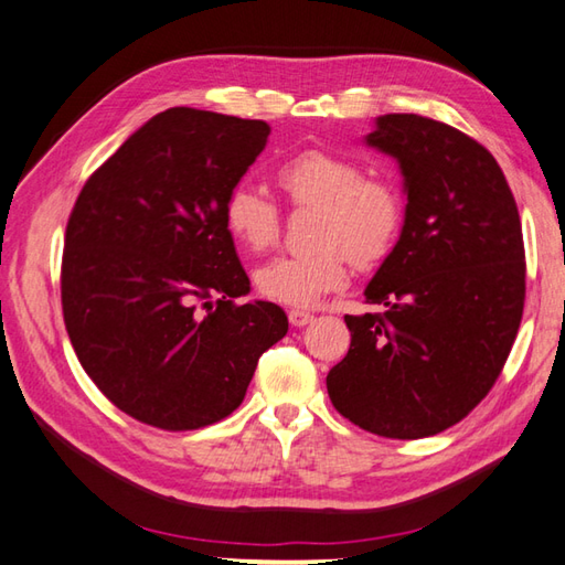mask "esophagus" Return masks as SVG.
I'll return each mask as SVG.
<instances>
[{
	"instance_id": "34e87169",
	"label": "esophagus",
	"mask_w": 565,
	"mask_h": 565,
	"mask_svg": "<svg viewBox=\"0 0 565 565\" xmlns=\"http://www.w3.org/2000/svg\"><path fill=\"white\" fill-rule=\"evenodd\" d=\"M315 320V315L308 312V310H300V308H291L288 310V322H291L294 327H306Z\"/></svg>"
}]
</instances>
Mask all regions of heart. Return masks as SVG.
Here are the masks:
<instances>
[{"label": "heart", "mask_w": 565, "mask_h": 565, "mask_svg": "<svg viewBox=\"0 0 565 565\" xmlns=\"http://www.w3.org/2000/svg\"><path fill=\"white\" fill-rule=\"evenodd\" d=\"M279 190L296 209H318L312 226L315 250L284 255L257 269V291L286 306H312L344 286L349 262L377 265L395 245L404 223V196L395 182L365 175L349 156L306 149L274 170ZM226 228L245 250L265 253L277 245L281 212L265 192L235 185L223 200Z\"/></svg>", "instance_id": "b5f03b06"}]
</instances>
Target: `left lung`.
<instances>
[{"mask_svg": "<svg viewBox=\"0 0 565 565\" xmlns=\"http://www.w3.org/2000/svg\"><path fill=\"white\" fill-rule=\"evenodd\" d=\"M371 147L395 156L406 216L347 315L351 347L327 375L334 409L383 438L455 426L495 385L520 330L524 243L515 196L477 139L412 113L377 117Z\"/></svg>", "mask_w": 565, "mask_h": 565, "instance_id": "obj_1", "label": "left lung"}]
</instances>
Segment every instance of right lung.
<instances>
[{
    "label": "right lung",
    "instance_id": "obj_1",
    "mask_svg": "<svg viewBox=\"0 0 565 565\" xmlns=\"http://www.w3.org/2000/svg\"><path fill=\"white\" fill-rule=\"evenodd\" d=\"M269 125L196 108L159 113L94 170L62 253V312L88 377L161 430L238 409L257 361L288 332L279 306L235 303L250 279L223 200Z\"/></svg>",
    "mask_w": 565,
    "mask_h": 565
}]
</instances>
